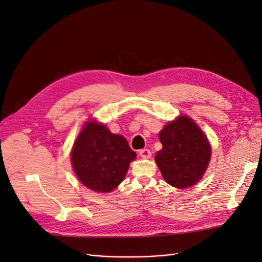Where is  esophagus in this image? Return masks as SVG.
<instances>
[{"label": "esophagus", "instance_id": "esophagus-1", "mask_svg": "<svg viewBox=\"0 0 262 262\" xmlns=\"http://www.w3.org/2000/svg\"><path fill=\"white\" fill-rule=\"evenodd\" d=\"M140 156L142 158H149L152 156V153H150V150L148 148H143V149H140Z\"/></svg>", "mask_w": 262, "mask_h": 262}]
</instances>
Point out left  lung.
<instances>
[{
  "label": "left lung",
  "mask_w": 262,
  "mask_h": 262,
  "mask_svg": "<svg viewBox=\"0 0 262 262\" xmlns=\"http://www.w3.org/2000/svg\"><path fill=\"white\" fill-rule=\"evenodd\" d=\"M163 148L155 162L167 184L187 188L196 184L207 170L211 158L208 139L191 119L181 116L160 132Z\"/></svg>",
  "instance_id": "obj_1"
}]
</instances>
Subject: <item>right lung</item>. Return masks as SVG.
Listing matches in <instances>:
<instances>
[{
    "instance_id": "1",
    "label": "right lung",
    "mask_w": 262,
    "mask_h": 262,
    "mask_svg": "<svg viewBox=\"0 0 262 262\" xmlns=\"http://www.w3.org/2000/svg\"><path fill=\"white\" fill-rule=\"evenodd\" d=\"M137 154L128 142L105 125L87 122L76 139L71 160L82 184L97 192H109L124 179Z\"/></svg>"
}]
</instances>
